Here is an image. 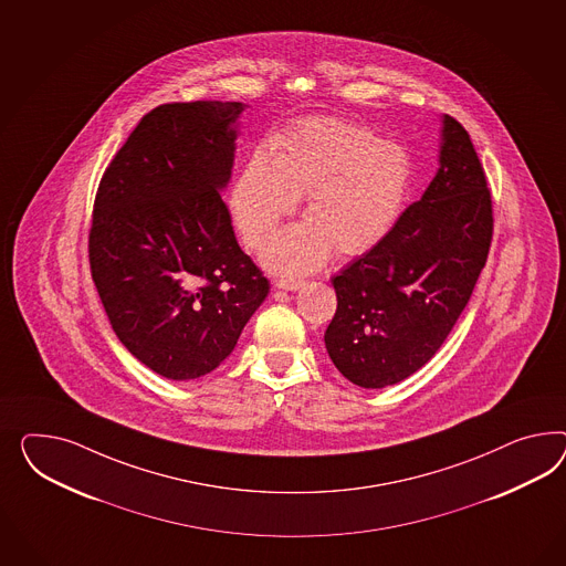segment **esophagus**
I'll use <instances>...</instances> for the list:
<instances>
[{"label":"esophagus","mask_w":566,"mask_h":566,"mask_svg":"<svg viewBox=\"0 0 566 566\" xmlns=\"http://www.w3.org/2000/svg\"><path fill=\"white\" fill-rule=\"evenodd\" d=\"M305 286V280H296V277H277L275 280V289L282 291H298Z\"/></svg>","instance_id":"34e87169"}]
</instances>
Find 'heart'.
Returning <instances> with one entry per match:
<instances>
[{
	"instance_id": "1",
	"label": "heart",
	"mask_w": 566,
	"mask_h": 566,
	"mask_svg": "<svg viewBox=\"0 0 566 566\" xmlns=\"http://www.w3.org/2000/svg\"><path fill=\"white\" fill-rule=\"evenodd\" d=\"M412 184L408 153L363 125L308 119L255 154L230 191L244 243L261 249L305 198V222L280 232L263 251L277 274H306L336 251L368 253L394 230Z\"/></svg>"
}]
</instances>
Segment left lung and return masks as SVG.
<instances>
[{"label": "left lung", "mask_w": 566, "mask_h": 566, "mask_svg": "<svg viewBox=\"0 0 566 566\" xmlns=\"http://www.w3.org/2000/svg\"><path fill=\"white\" fill-rule=\"evenodd\" d=\"M494 230L486 172L463 125L444 115L441 168L382 243L332 280L325 348L348 381L381 389L441 348L474 292Z\"/></svg>", "instance_id": "obj_1"}]
</instances>
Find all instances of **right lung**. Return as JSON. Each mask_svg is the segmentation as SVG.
<instances>
[{"mask_svg": "<svg viewBox=\"0 0 566 566\" xmlns=\"http://www.w3.org/2000/svg\"><path fill=\"white\" fill-rule=\"evenodd\" d=\"M241 103L160 105L103 172L88 260L113 332L154 373L214 370L270 292L237 243L229 184Z\"/></svg>", "mask_w": 566, "mask_h": 566, "instance_id": "1", "label": "right lung"}]
</instances>
